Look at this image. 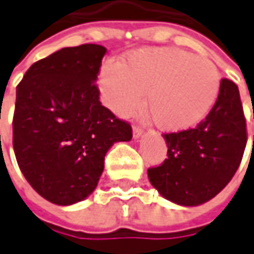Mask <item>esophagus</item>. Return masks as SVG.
Masks as SVG:
<instances>
[{"instance_id":"1","label":"esophagus","mask_w":254,"mask_h":254,"mask_svg":"<svg viewBox=\"0 0 254 254\" xmlns=\"http://www.w3.org/2000/svg\"><path fill=\"white\" fill-rule=\"evenodd\" d=\"M141 134H143V127H137V125H134V127H133V137H134V139L140 137Z\"/></svg>"}]
</instances>
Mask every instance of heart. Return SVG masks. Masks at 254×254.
<instances>
[{
    "label": "heart",
    "instance_id": "b5f03b06",
    "mask_svg": "<svg viewBox=\"0 0 254 254\" xmlns=\"http://www.w3.org/2000/svg\"><path fill=\"white\" fill-rule=\"evenodd\" d=\"M221 86L211 60L172 47L144 48L121 62H107L100 73L105 105L118 115L137 110L147 91L157 127L181 132L196 127L217 101Z\"/></svg>",
    "mask_w": 254,
    "mask_h": 254
}]
</instances>
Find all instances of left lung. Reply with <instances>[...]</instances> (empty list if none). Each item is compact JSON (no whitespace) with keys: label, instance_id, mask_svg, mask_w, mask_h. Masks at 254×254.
<instances>
[{"label":"left lung","instance_id":"left-lung-1","mask_svg":"<svg viewBox=\"0 0 254 254\" xmlns=\"http://www.w3.org/2000/svg\"><path fill=\"white\" fill-rule=\"evenodd\" d=\"M163 136L168 158L147 170L151 185L181 206L213 199L235 175L248 141L238 86L221 79L217 101L197 127Z\"/></svg>","mask_w":254,"mask_h":254}]
</instances>
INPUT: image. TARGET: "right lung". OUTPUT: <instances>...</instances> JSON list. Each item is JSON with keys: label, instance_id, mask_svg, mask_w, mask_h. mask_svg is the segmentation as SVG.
Segmentation results:
<instances>
[{"label": "right lung", "instance_id": "add662e5", "mask_svg": "<svg viewBox=\"0 0 254 254\" xmlns=\"http://www.w3.org/2000/svg\"><path fill=\"white\" fill-rule=\"evenodd\" d=\"M103 46L62 48L27 69L16 87L13 151L26 181L44 199L69 206L98 184L115 141L132 127L100 103Z\"/></svg>", "mask_w": 254, "mask_h": 254}]
</instances>
